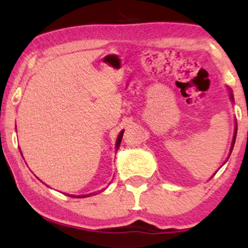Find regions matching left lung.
Here are the masks:
<instances>
[{"instance_id":"left-lung-1","label":"left lung","mask_w":248,"mask_h":248,"mask_svg":"<svg viewBox=\"0 0 248 248\" xmlns=\"http://www.w3.org/2000/svg\"><path fill=\"white\" fill-rule=\"evenodd\" d=\"M231 99L233 100V95H232V93L231 94ZM235 136H237V127H235V132H234V136H233V141H232V146H231V152H232V149H233V147H234V142H235Z\"/></svg>"}]
</instances>
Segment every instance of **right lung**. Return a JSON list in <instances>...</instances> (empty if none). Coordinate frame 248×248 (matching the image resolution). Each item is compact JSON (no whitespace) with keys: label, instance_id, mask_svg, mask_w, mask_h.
I'll return each instance as SVG.
<instances>
[{"label":"right lung","instance_id":"add662e5","mask_svg":"<svg viewBox=\"0 0 248 248\" xmlns=\"http://www.w3.org/2000/svg\"><path fill=\"white\" fill-rule=\"evenodd\" d=\"M122 135H124V132L120 133V135L118 136V140H116V150H118V148L120 147V143H121V139H122ZM71 197H75V196H71ZM78 197V196H77ZM84 197H86V196H84Z\"/></svg>","mask_w":248,"mask_h":248}]
</instances>
